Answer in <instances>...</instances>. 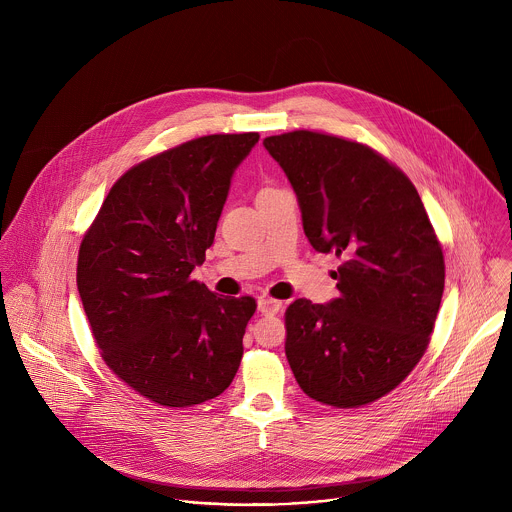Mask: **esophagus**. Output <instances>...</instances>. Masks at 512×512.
I'll list each match as a JSON object with an SVG mask.
<instances>
[{
  "label": "esophagus",
  "instance_id": "obj_1",
  "mask_svg": "<svg viewBox=\"0 0 512 512\" xmlns=\"http://www.w3.org/2000/svg\"><path fill=\"white\" fill-rule=\"evenodd\" d=\"M281 306H283V304H281L279 300H273V298H267V296H261V298L257 300V308H259V312L265 314V316L279 314Z\"/></svg>",
  "mask_w": 512,
  "mask_h": 512
}]
</instances>
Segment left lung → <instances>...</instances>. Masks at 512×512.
<instances>
[{"mask_svg": "<svg viewBox=\"0 0 512 512\" xmlns=\"http://www.w3.org/2000/svg\"><path fill=\"white\" fill-rule=\"evenodd\" d=\"M263 145L298 196L310 245L342 257L336 300L302 298L285 312L289 367L320 403H373L429 344L446 279L442 245L411 180L369 145L306 129Z\"/></svg>", "mask_w": 512, "mask_h": 512, "instance_id": "1", "label": "left lung"}]
</instances>
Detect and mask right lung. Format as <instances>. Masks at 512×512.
<instances>
[{
    "label": "right lung",
    "mask_w": 512,
    "mask_h": 512,
    "mask_svg": "<svg viewBox=\"0 0 512 512\" xmlns=\"http://www.w3.org/2000/svg\"><path fill=\"white\" fill-rule=\"evenodd\" d=\"M259 133L204 135L127 170L87 231L77 285L107 367L164 407H192L235 379L255 300L190 277L214 241L237 166Z\"/></svg>",
    "instance_id": "add662e5"
}]
</instances>
